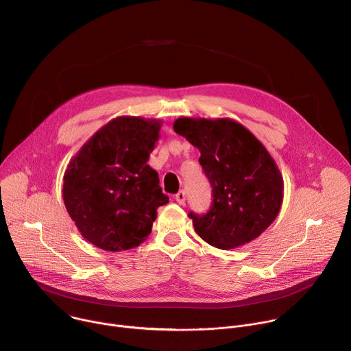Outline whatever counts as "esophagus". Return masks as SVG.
I'll return each instance as SVG.
<instances>
[{"mask_svg": "<svg viewBox=\"0 0 351 351\" xmlns=\"http://www.w3.org/2000/svg\"><path fill=\"white\" fill-rule=\"evenodd\" d=\"M175 199L180 204V205H183L184 202H186V191H183V190H180L176 195H175Z\"/></svg>", "mask_w": 351, "mask_h": 351, "instance_id": "1", "label": "esophagus"}]
</instances>
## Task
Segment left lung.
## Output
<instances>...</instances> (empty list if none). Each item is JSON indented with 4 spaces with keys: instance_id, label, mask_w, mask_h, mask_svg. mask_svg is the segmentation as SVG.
Returning a JSON list of instances; mask_svg holds the SVG:
<instances>
[{
    "instance_id": "left-lung-1",
    "label": "left lung",
    "mask_w": 351,
    "mask_h": 351,
    "mask_svg": "<svg viewBox=\"0 0 351 351\" xmlns=\"http://www.w3.org/2000/svg\"><path fill=\"white\" fill-rule=\"evenodd\" d=\"M176 134L199 153L212 187L204 215L189 213L197 234L219 250H234L258 239L277 217L284 195L281 172L266 147L241 124L182 117Z\"/></svg>"
}]
</instances>
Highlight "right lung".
Here are the masks:
<instances>
[{"label":"right lung","mask_w":351,"mask_h":351,"mask_svg":"<svg viewBox=\"0 0 351 351\" xmlns=\"http://www.w3.org/2000/svg\"><path fill=\"white\" fill-rule=\"evenodd\" d=\"M160 120L117 117L70 161L63 199L81 236L119 252L139 247L152 232L157 208L169 198L147 165L160 138Z\"/></svg>","instance_id":"obj_1"}]
</instances>
